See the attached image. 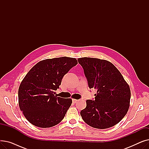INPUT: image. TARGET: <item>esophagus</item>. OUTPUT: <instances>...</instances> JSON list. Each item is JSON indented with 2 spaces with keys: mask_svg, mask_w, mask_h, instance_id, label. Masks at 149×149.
Returning a JSON list of instances; mask_svg holds the SVG:
<instances>
[{
  "mask_svg": "<svg viewBox=\"0 0 149 149\" xmlns=\"http://www.w3.org/2000/svg\"><path fill=\"white\" fill-rule=\"evenodd\" d=\"M77 100H76V99H72V102H73V103H76L77 102Z\"/></svg>",
  "mask_w": 149,
  "mask_h": 149,
  "instance_id": "34e87169",
  "label": "esophagus"
}]
</instances>
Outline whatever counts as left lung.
Segmentation results:
<instances>
[{
    "mask_svg": "<svg viewBox=\"0 0 149 149\" xmlns=\"http://www.w3.org/2000/svg\"><path fill=\"white\" fill-rule=\"evenodd\" d=\"M78 61L84 69L89 88L97 90L95 100H88L86 107L80 112L83 121L100 129L115 126L129 110V84L118 69L107 60L83 57Z\"/></svg>",
    "mask_w": 149,
    "mask_h": 149,
    "instance_id": "obj_1",
    "label": "left lung"
}]
</instances>
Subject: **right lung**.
I'll use <instances>...</instances> for the list:
<instances>
[{"label":"right lung","mask_w":149,"mask_h":149,"mask_svg":"<svg viewBox=\"0 0 149 149\" xmlns=\"http://www.w3.org/2000/svg\"><path fill=\"white\" fill-rule=\"evenodd\" d=\"M78 63L67 57L46 59L30 69L19 88V105L26 120L34 126L48 128L64 118L71 98L56 95L63 76Z\"/></svg>","instance_id":"add662e5"}]
</instances>
